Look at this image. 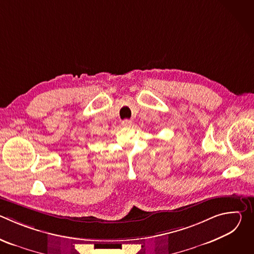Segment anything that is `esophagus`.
I'll return each instance as SVG.
<instances>
[{
  "instance_id": "1",
  "label": "esophagus",
  "mask_w": 254,
  "mask_h": 254,
  "mask_svg": "<svg viewBox=\"0 0 254 254\" xmlns=\"http://www.w3.org/2000/svg\"><path fill=\"white\" fill-rule=\"evenodd\" d=\"M132 125V122L129 120H125L122 122V126L123 127H130Z\"/></svg>"
}]
</instances>
